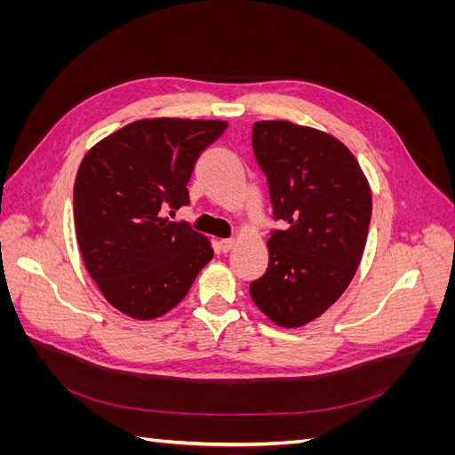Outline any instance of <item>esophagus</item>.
<instances>
[{"instance_id": "34e87169", "label": "esophagus", "mask_w": 455, "mask_h": 455, "mask_svg": "<svg viewBox=\"0 0 455 455\" xmlns=\"http://www.w3.org/2000/svg\"><path fill=\"white\" fill-rule=\"evenodd\" d=\"M233 246H235V239H222V241H220V251H222V252H229Z\"/></svg>"}]
</instances>
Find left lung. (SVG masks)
I'll use <instances>...</instances> for the list:
<instances>
[{"instance_id":"1","label":"left lung","mask_w":455,"mask_h":455,"mask_svg":"<svg viewBox=\"0 0 455 455\" xmlns=\"http://www.w3.org/2000/svg\"><path fill=\"white\" fill-rule=\"evenodd\" d=\"M252 148L267 176L275 218L269 266L251 284L267 319L299 328L346 292L364 252L371 191L349 148L324 131L286 119L256 121Z\"/></svg>"}]
</instances>
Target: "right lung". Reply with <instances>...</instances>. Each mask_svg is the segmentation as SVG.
<instances>
[{
    "mask_svg": "<svg viewBox=\"0 0 455 455\" xmlns=\"http://www.w3.org/2000/svg\"><path fill=\"white\" fill-rule=\"evenodd\" d=\"M226 127L220 119H139L81 161L74 184L79 252L117 311L139 321L169 313L212 259L209 237L161 211L188 204L194 164Z\"/></svg>",
    "mask_w": 455,
    "mask_h": 455,
    "instance_id": "obj_1",
    "label": "right lung"
}]
</instances>
